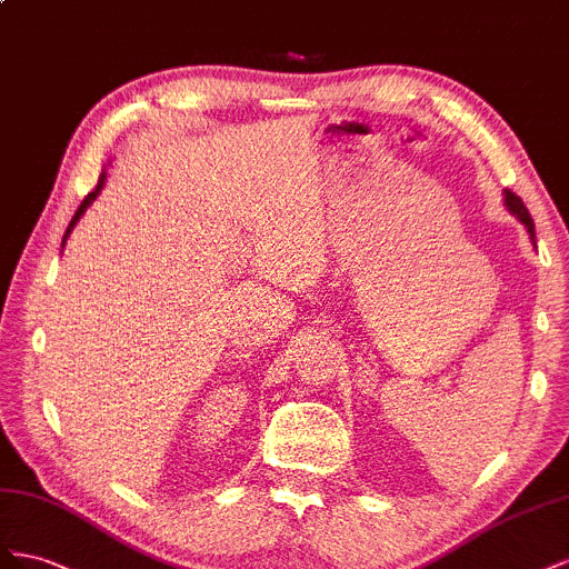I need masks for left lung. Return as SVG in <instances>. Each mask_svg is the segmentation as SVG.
Here are the masks:
<instances>
[{"label": "left lung", "instance_id": "obj_1", "mask_svg": "<svg viewBox=\"0 0 569 569\" xmlns=\"http://www.w3.org/2000/svg\"><path fill=\"white\" fill-rule=\"evenodd\" d=\"M506 207H508V212L510 214H515L519 221L525 223V229H527V233H529V240H531V246L537 248V233H533V221H531V217H529V212H527V207H525V202L517 198L515 192H510V190H506Z\"/></svg>", "mask_w": 569, "mask_h": 569}]
</instances>
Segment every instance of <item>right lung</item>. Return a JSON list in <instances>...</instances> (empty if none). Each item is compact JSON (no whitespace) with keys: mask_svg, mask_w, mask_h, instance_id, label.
<instances>
[{"mask_svg":"<svg viewBox=\"0 0 569 569\" xmlns=\"http://www.w3.org/2000/svg\"><path fill=\"white\" fill-rule=\"evenodd\" d=\"M104 181H107V171H102L100 173V181H97V188L92 190V192H88V198L80 202V207L76 209V214H73V219H71V223H69V229H67V233H63V240H61V250H63V246H67V240H69V236H71V231L76 229V223L80 221V217L86 214V209L97 200V194L102 192V188H104Z\"/></svg>","mask_w":569,"mask_h":569,"instance_id":"add662e5","label":"right lung"}]
</instances>
